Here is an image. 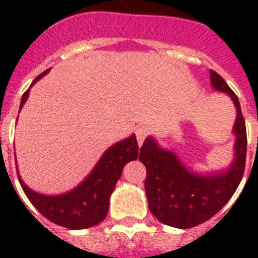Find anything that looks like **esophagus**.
Masks as SVG:
<instances>
[{
    "label": "esophagus",
    "mask_w": 258,
    "mask_h": 258,
    "mask_svg": "<svg viewBox=\"0 0 258 258\" xmlns=\"http://www.w3.org/2000/svg\"><path fill=\"white\" fill-rule=\"evenodd\" d=\"M146 135H148V128L146 127H140L137 130V140H138V145H142L144 141H145Z\"/></svg>",
    "instance_id": "esophagus-1"
}]
</instances>
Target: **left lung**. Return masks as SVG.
I'll list each match as a JSON object with an SVG mask.
<instances>
[{"instance_id":"left-lung-1","label":"left lung","mask_w":258,"mask_h":258,"mask_svg":"<svg viewBox=\"0 0 258 258\" xmlns=\"http://www.w3.org/2000/svg\"><path fill=\"white\" fill-rule=\"evenodd\" d=\"M210 81L213 90L231 96L236 107L232 128L233 160L227 168L198 173L175 152L159 145L152 135L141 148L140 160L146 167L145 192L149 210L170 227L188 229L207 221L227 205L243 177L247 140L240 103L224 79L213 70Z\"/></svg>"}]
</instances>
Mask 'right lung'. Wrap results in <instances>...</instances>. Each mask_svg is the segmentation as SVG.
Here are the masks:
<instances>
[{"instance_id":"obj_1","label":"right lung","mask_w":258,"mask_h":258,"mask_svg":"<svg viewBox=\"0 0 258 258\" xmlns=\"http://www.w3.org/2000/svg\"><path fill=\"white\" fill-rule=\"evenodd\" d=\"M48 72L49 69L40 74L33 84ZM30 88L22 96L20 109L29 98ZM138 152L140 148L135 134L118 141L103 152L95 167L83 179V182H80L72 190L60 195H44L33 190L22 179L19 170L18 178L27 199L45 218L69 229H85L105 220L109 210L110 195L121 177L124 166L131 160H137Z\"/></svg>"}]
</instances>
